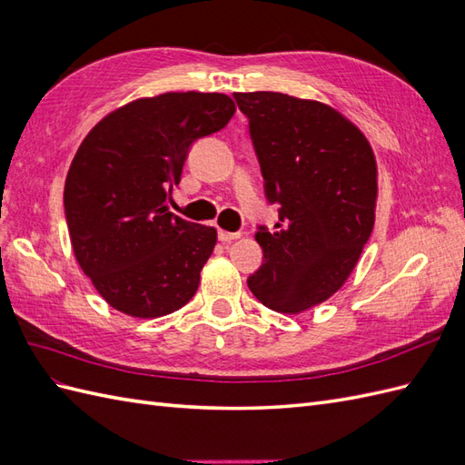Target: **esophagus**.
<instances>
[{"label": "esophagus", "instance_id": "esophagus-1", "mask_svg": "<svg viewBox=\"0 0 465 465\" xmlns=\"http://www.w3.org/2000/svg\"><path fill=\"white\" fill-rule=\"evenodd\" d=\"M242 232H229V231H219V241L221 242H231L236 241V238H241Z\"/></svg>", "mask_w": 465, "mask_h": 465}]
</instances>
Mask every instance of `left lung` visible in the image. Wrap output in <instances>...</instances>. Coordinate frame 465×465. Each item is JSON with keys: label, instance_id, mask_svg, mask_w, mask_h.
I'll return each mask as SVG.
<instances>
[{"label": "left lung", "instance_id": "1", "mask_svg": "<svg viewBox=\"0 0 465 465\" xmlns=\"http://www.w3.org/2000/svg\"><path fill=\"white\" fill-rule=\"evenodd\" d=\"M248 118L263 192L279 205L273 231L258 227L263 263L248 287L267 308L299 314L340 289L374 227L376 161L357 125L316 101L234 93Z\"/></svg>", "mask_w": 465, "mask_h": 465}]
</instances>
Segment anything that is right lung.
<instances>
[{
    "label": "right lung",
    "instance_id": "add662e5",
    "mask_svg": "<svg viewBox=\"0 0 465 465\" xmlns=\"http://www.w3.org/2000/svg\"><path fill=\"white\" fill-rule=\"evenodd\" d=\"M234 110L221 93H164L114 110L83 139L65 178V221L83 273L112 308L159 318L198 291L217 231L171 213L166 198L192 143Z\"/></svg>",
    "mask_w": 465,
    "mask_h": 465
}]
</instances>
